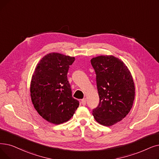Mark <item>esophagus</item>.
Segmentation results:
<instances>
[{"label": "esophagus", "instance_id": "obj_1", "mask_svg": "<svg viewBox=\"0 0 159 159\" xmlns=\"http://www.w3.org/2000/svg\"><path fill=\"white\" fill-rule=\"evenodd\" d=\"M81 104H82V105H83V106L86 105V99H83L81 100Z\"/></svg>", "mask_w": 159, "mask_h": 159}]
</instances>
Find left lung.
<instances>
[{
	"instance_id": "obj_1",
	"label": "left lung",
	"mask_w": 159,
	"mask_h": 159,
	"mask_svg": "<svg viewBox=\"0 0 159 159\" xmlns=\"http://www.w3.org/2000/svg\"><path fill=\"white\" fill-rule=\"evenodd\" d=\"M90 61L99 97V105L92 114L101 125L112 126L132 108L135 96L133 76L125 64L112 55H101Z\"/></svg>"
}]
</instances>
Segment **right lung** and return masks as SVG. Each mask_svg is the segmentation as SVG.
<instances>
[{
  "instance_id": "add662e5",
  "label": "right lung",
  "mask_w": 159,
  "mask_h": 159,
  "mask_svg": "<svg viewBox=\"0 0 159 159\" xmlns=\"http://www.w3.org/2000/svg\"><path fill=\"white\" fill-rule=\"evenodd\" d=\"M75 57L51 52L41 58L30 82V98L34 108L51 123L70 120L79 106L71 94L67 74Z\"/></svg>"
}]
</instances>
